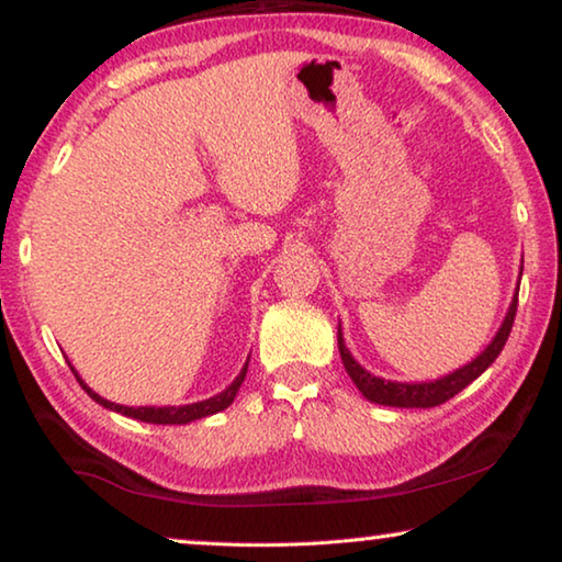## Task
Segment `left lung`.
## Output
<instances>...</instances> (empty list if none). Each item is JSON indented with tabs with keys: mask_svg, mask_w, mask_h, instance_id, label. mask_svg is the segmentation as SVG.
Returning a JSON list of instances; mask_svg holds the SVG:
<instances>
[{
	"mask_svg": "<svg viewBox=\"0 0 562 562\" xmlns=\"http://www.w3.org/2000/svg\"><path fill=\"white\" fill-rule=\"evenodd\" d=\"M515 313H518V295L513 297V305L507 310L503 327L497 329L495 340L485 347V352L470 364H465V368H460L452 372V375H445L442 380H435V382H413V385H409V382H390V380L370 375L368 370H362L360 364L352 360L350 350L345 347L340 327H337V347H340V358L347 375L352 378L355 385H358L360 393L368 397L370 403L387 405V407H438L442 403H448L450 397H456L462 387H468L470 382L483 375L490 364L495 362L497 355L503 352L507 337H510Z\"/></svg>",
	"mask_w": 562,
	"mask_h": 562,
	"instance_id": "8db88e82",
	"label": "left lung"
}]
</instances>
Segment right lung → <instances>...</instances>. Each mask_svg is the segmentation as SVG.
Returning <instances> with one entry per match:
<instances>
[{"instance_id": "add662e5", "label": "right lung", "mask_w": 562, "mask_h": 562, "mask_svg": "<svg viewBox=\"0 0 562 562\" xmlns=\"http://www.w3.org/2000/svg\"><path fill=\"white\" fill-rule=\"evenodd\" d=\"M245 375H247V364L243 368V372H239V375L235 378L233 385H229L227 390H222V393L215 395V397L202 400V403H192V405H182V407H127V405H114V403H110V400H104V397L97 395L94 390H89L85 382H82V378H79L77 372H75L77 382H79V385H82L85 393L94 400V403L110 407V409H114V413L135 417V420L155 423V425H184V423L200 420V417H207V415L220 413V409H225V407L233 405V400L237 395L239 385H243V382H245Z\"/></svg>"}]
</instances>
